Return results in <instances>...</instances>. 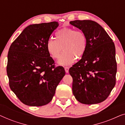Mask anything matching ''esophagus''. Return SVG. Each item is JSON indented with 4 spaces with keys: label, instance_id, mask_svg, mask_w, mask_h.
I'll list each match as a JSON object with an SVG mask.
<instances>
[{
    "label": "esophagus",
    "instance_id": "esophagus-1",
    "mask_svg": "<svg viewBox=\"0 0 125 125\" xmlns=\"http://www.w3.org/2000/svg\"><path fill=\"white\" fill-rule=\"evenodd\" d=\"M69 67H68V66H65V72H66V73H68L69 72Z\"/></svg>",
    "mask_w": 125,
    "mask_h": 125
}]
</instances>
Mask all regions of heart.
Returning a JSON list of instances; mask_svg holds the SVG:
<instances>
[{
  "label": "heart",
  "mask_w": 125,
  "mask_h": 125,
  "mask_svg": "<svg viewBox=\"0 0 125 125\" xmlns=\"http://www.w3.org/2000/svg\"><path fill=\"white\" fill-rule=\"evenodd\" d=\"M55 39L48 41L47 49L53 59L60 57L62 49L64 51L59 61L62 65H68L74 62L76 58L80 59L85 53L87 39L85 34L74 28H63L55 33Z\"/></svg>",
  "instance_id": "heart-1"
}]
</instances>
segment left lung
Returning a JSON list of instances; mask_svg holds the SVG:
<instances>
[{
    "mask_svg": "<svg viewBox=\"0 0 125 125\" xmlns=\"http://www.w3.org/2000/svg\"><path fill=\"white\" fill-rule=\"evenodd\" d=\"M70 24L81 30L87 39L84 54L69 70L73 78V94L82 104L100 103L108 97L116 83L114 42L96 22L77 20Z\"/></svg>",
    "mask_w": 125,
    "mask_h": 125,
    "instance_id": "obj_1",
    "label": "left lung"
}]
</instances>
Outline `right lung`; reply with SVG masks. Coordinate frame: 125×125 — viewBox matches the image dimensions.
Returning <instances> with one entry per match:
<instances>
[{
  "label": "right lung",
  "mask_w": 125,
  "mask_h": 125,
  "mask_svg": "<svg viewBox=\"0 0 125 125\" xmlns=\"http://www.w3.org/2000/svg\"><path fill=\"white\" fill-rule=\"evenodd\" d=\"M58 26L56 21L29 25L10 46L7 65L9 85L25 105L42 106L50 102L65 74L62 66H55L47 49Z\"/></svg>",
  "instance_id": "obj_1"
}]
</instances>
